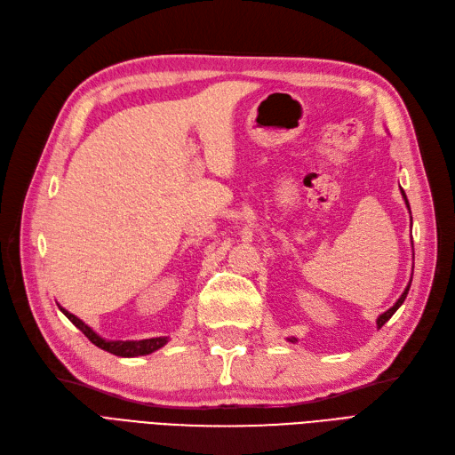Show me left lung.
Segmentation results:
<instances>
[{
  "mask_svg": "<svg viewBox=\"0 0 455 455\" xmlns=\"http://www.w3.org/2000/svg\"><path fill=\"white\" fill-rule=\"evenodd\" d=\"M401 194H403V199H404V203H406V209H408V212H410V203H408V199H406V194H404V189H403V188H401ZM410 220H411V212H410ZM411 249H414V243H411ZM410 284H411V277H410V281H408V284H406V288H404V292H403L401 296H398V299L395 301V304H393L387 311H383V313L378 316V319H376L378 328H381L385 323H387V321L391 319V316L395 315V311L404 304V299H406L408 291H410ZM286 339H288V341H292V343H296V341H298L296 338H286Z\"/></svg>",
  "mask_w": 455,
  "mask_h": 455,
  "instance_id": "8db88e82",
  "label": "left lung"
}]
</instances>
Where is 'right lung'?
I'll return each instance as SVG.
<instances>
[{
    "label": "right lung",
    "mask_w": 455,
    "mask_h": 455,
    "mask_svg": "<svg viewBox=\"0 0 455 455\" xmlns=\"http://www.w3.org/2000/svg\"><path fill=\"white\" fill-rule=\"evenodd\" d=\"M59 307L68 316V319H70L81 330V332H84L94 343L96 347H100V349L112 353V355H117V356H127V359H132V356H142V355L154 353V351L161 349L163 346H167V343H169V336L148 338V339H127V341H123V339H106L100 334H96L89 324H85L84 321L79 319V316H76L74 313L64 309L62 306H59Z\"/></svg>",
    "instance_id": "right-lung-1"
}]
</instances>
